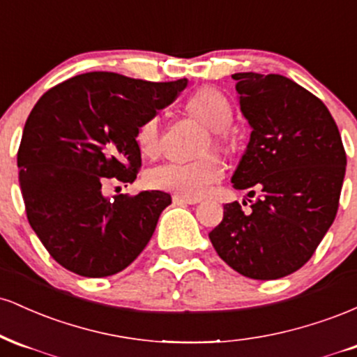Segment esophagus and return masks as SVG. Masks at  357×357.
<instances>
[{
	"label": "esophagus",
	"instance_id": "1",
	"mask_svg": "<svg viewBox=\"0 0 357 357\" xmlns=\"http://www.w3.org/2000/svg\"><path fill=\"white\" fill-rule=\"evenodd\" d=\"M173 202L176 204H196V203H199V198H186V196L174 195Z\"/></svg>",
	"mask_w": 357,
	"mask_h": 357
}]
</instances>
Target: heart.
<instances>
[{
    "mask_svg": "<svg viewBox=\"0 0 357 357\" xmlns=\"http://www.w3.org/2000/svg\"><path fill=\"white\" fill-rule=\"evenodd\" d=\"M190 116L198 119L211 130V144L223 149L227 146L225 132L233 121V109L227 97L220 90L203 87L196 90L186 104ZM136 141L139 149L146 155H155L161 149V121L158 116L146 119L139 126ZM210 141L206 142V147ZM223 174V165L216 155L206 154L195 161H167L153 167L146 176V181L154 190L171 191L176 195L196 198L206 192L213 183Z\"/></svg>",
    "mask_w": 357,
    "mask_h": 357,
    "instance_id": "obj_1",
    "label": "heart"
}]
</instances>
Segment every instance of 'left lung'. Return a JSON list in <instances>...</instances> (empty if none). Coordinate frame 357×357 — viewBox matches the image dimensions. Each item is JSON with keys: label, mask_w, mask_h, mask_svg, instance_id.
Instances as JSON below:
<instances>
[{"label": "left lung", "mask_w": 357, "mask_h": 357, "mask_svg": "<svg viewBox=\"0 0 357 357\" xmlns=\"http://www.w3.org/2000/svg\"><path fill=\"white\" fill-rule=\"evenodd\" d=\"M250 141L231 176L247 190L252 211L223 206L210 231L216 253L255 280L290 275L314 255L339 208L346 151L321 99L284 75H231Z\"/></svg>", "instance_id": "8db88e82"}]
</instances>
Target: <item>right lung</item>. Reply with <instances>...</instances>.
<instances>
[{
  "label": "right lung",
  "instance_id": "obj_1",
  "mask_svg": "<svg viewBox=\"0 0 357 357\" xmlns=\"http://www.w3.org/2000/svg\"><path fill=\"white\" fill-rule=\"evenodd\" d=\"M188 85L89 72L45 92L24 124L20 188L31 228L56 261L82 277L129 267L171 204L162 191L104 196L109 181L132 183L141 167L136 134Z\"/></svg>",
  "mask_w": 357,
  "mask_h": 357
}]
</instances>
